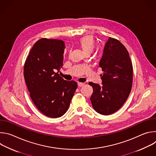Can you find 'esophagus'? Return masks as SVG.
I'll return each mask as SVG.
<instances>
[{"mask_svg":"<svg viewBox=\"0 0 156 156\" xmlns=\"http://www.w3.org/2000/svg\"><path fill=\"white\" fill-rule=\"evenodd\" d=\"M84 85V83H78V86H79V87H82V86H83Z\"/></svg>","mask_w":156,"mask_h":156,"instance_id":"esophagus-1","label":"esophagus"}]
</instances>
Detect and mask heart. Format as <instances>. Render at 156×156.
<instances>
[{
  "label": "heart",
  "instance_id": "heart-1",
  "mask_svg": "<svg viewBox=\"0 0 156 156\" xmlns=\"http://www.w3.org/2000/svg\"><path fill=\"white\" fill-rule=\"evenodd\" d=\"M78 46L86 54L91 53L95 48V41L93 36H85L80 39L78 42Z\"/></svg>",
  "mask_w": 156,
  "mask_h": 156
}]
</instances>
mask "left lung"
Segmentation results:
<instances>
[{"instance_id":"8db88e82","label":"left lung","mask_w":156,"mask_h":156,"mask_svg":"<svg viewBox=\"0 0 156 156\" xmlns=\"http://www.w3.org/2000/svg\"><path fill=\"white\" fill-rule=\"evenodd\" d=\"M103 75L102 85L90 82L93 88L90 98L93 107L100 114H112L123 105L131 90L133 66L129 53L117 39L109 37L99 62Z\"/></svg>"}]
</instances>
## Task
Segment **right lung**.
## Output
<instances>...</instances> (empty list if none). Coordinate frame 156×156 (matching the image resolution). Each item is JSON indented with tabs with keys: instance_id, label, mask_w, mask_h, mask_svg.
Segmentation results:
<instances>
[{
	"instance_id": "add662e5",
	"label": "right lung",
	"mask_w": 156,
	"mask_h": 156,
	"mask_svg": "<svg viewBox=\"0 0 156 156\" xmlns=\"http://www.w3.org/2000/svg\"><path fill=\"white\" fill-rule=\"evenodd\" d=\"M65 48L62 40L42 38L33 45L24 66L33 102L41 112L51 118L66 113L78 86L76 81H66L58 75Z\"/></svg>"
}]
</instances>
